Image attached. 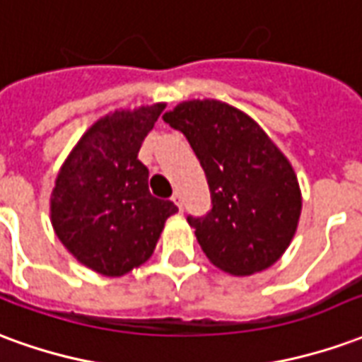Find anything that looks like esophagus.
I'll use <instances>...</instances> for the list:
<instances>
[{"instance_id": "34e87169", "label": "esophagus", "mask_w": 362, "mask_h": 362, "mask_svg": "<svg viewBox=\"0 0 362 362\" xmlns=\"http://www.w3.org/2000/svg\"><path fill=\"white\" fill-rule=\"evenodd\" d=\"M173 202L176 204V207H178V209H182V194H180V192H174Z\"/></svg>"}]
</instances>
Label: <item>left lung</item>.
I'll list each match as a JSON object with an SVG mask.
<instances>
[{
	"label": "left lung",
	"instance_id": "left-lung-1",
	"mask_svg": "<svg viewBox=\"0 0 362 362\" xmlns=\"http://www.w3.org/2000/svg\"><path fill=\"white\" fill-rule=\"evenodd\" d=\"M199 158L211 211L188 217L213 266L244 277L272 267L298 227L303 194L283 151L258 122L215 98L184 100L163 116Z\"/></svg>",
	"mask_w": 362,
	"mask_h": 362
}]
</instances>
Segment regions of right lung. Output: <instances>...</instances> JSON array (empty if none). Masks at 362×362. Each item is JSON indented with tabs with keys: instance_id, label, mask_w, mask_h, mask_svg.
<instances>
[{
	"instance_id": "obj_1",
	"label": "right lung",
	"mask_w": 362,
	"mask_h": 362,
	"mask_svg": "<svg viewBox=\"0 0 362 362\" xmlns=\"http://www.w3.org/2000/svg\"><path fill=\"white\" fill-rule=\"evenodd\" d=\"M165 103L114 110L81 135L59 168L50 196V221L81 266L122 277L155 252L166 219L178 211L153 197L149 170L137 158Z\"/></svg>"
}]
</instances>
